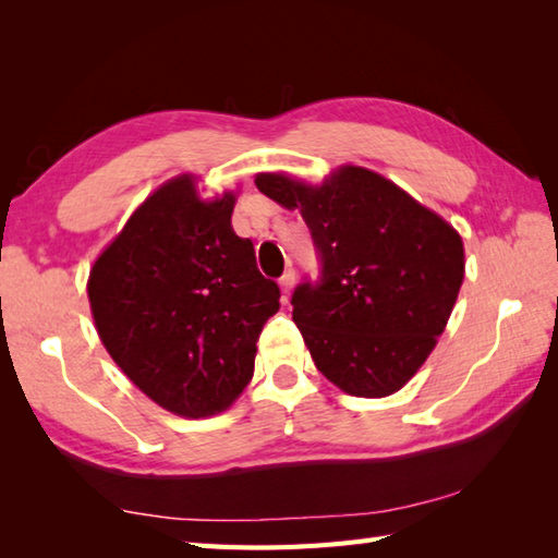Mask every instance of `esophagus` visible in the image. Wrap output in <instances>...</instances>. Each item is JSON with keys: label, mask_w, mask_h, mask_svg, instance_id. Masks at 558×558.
Listing matches in <instances>:
<instances>
[{"label": "esophagus", "mask_w": 558, "mask_h": 558, "mask_svg": "<svg viewBox=\"0 0 558 558\" xmlns=\"http://www.w3.org/2000/svg\"><path fill=\"white\" fill-rule=\"evenodd\" d=\"M294 286H298V272H294L292 268L286 270V276L280 278V288H282V302H288L290 292L294 290Z\"/></svg>", "instance_id": "34e87169"}]
</instances>
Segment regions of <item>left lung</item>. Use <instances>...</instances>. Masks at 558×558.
<instances>
[{"label":"left lung","instance_id":"obj_1","mask_svg":"<svg viewBox=\"0 0 558 558\" xmlns=\"http://www.w3.org/2000/svg\"><path fill=\"white\" fill-rule=\"evenodd\" d=\"M260 194L302 213L324 278L292 294L316 369L342 393L393 396L436 348L465 278L458 230L384 174L340 165L322 184L258 172Z\"/></svg>","mask_w":558,"mask_h":558}]
</instances>
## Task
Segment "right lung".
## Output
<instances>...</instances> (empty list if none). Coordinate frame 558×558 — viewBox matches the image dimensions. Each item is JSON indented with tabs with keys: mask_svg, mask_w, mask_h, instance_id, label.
I'll list each match as a JSON object with an SVG mask.
<instances>
[{
	"mask_svg": "<svg viewBox=\"0 0 558 558\" xmlns=\"http://www.w3.org/2000/svg\"><path fill=\"white\" fill-rule=\"evenodd\" d=\"M236 192L206 196L177 174L146 196L93 260L88 302L105 350L141 393L186 420L213 417L254 376L280 288L232 230Z\"/></svg>",
	"mask_w": 558,
	"mask_h": 558,
	"instance_id": "1",
	"label": "right lung"
}]
</instances>
